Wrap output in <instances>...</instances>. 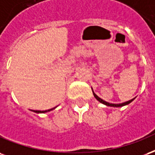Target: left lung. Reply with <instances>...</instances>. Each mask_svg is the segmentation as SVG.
<instances>
[{"instance_id": "1", "label": "left lung", "mask_w": 155, "mask_h": 155, "mask_svg": "<svg viewBox=\"0 0 155 155\" xmlns=\"http://www.w3.org/2000/svg\"><path fill=\"white\" fill-rule=\"evenodd\" d=\"M92 92H93V95H94L95 98L98 101H100L101 103L104 104V105H106V106H108V107H123V106H125V105H128V104H130V102H131L132 101H134V99H131V100H130V101H125V102H124V103H120V104H112V103H109V102H107V101H105L104 100H102L101 98H100L98 96H97V95L95 94L94 91H93V90H92Z\"/></svg>"}]
</instances>
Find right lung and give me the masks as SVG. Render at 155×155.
Masks as SVG:
<instances>
[{
  "label": "right lung",
  "mask_w": 155,
  "mask_h": 155,
  "mask_svg": "<svg viewBox=\"0 0 155 155\" xmlns=\"http://www.w3.org/2000/svg\"><path fill=\"white\" fill-rule=\"evenodd\" d=\"M55 108V107H54ZM54 108H52V109H49V110H33L34 112H36V113H45V112H48V111H50V110H54Z\"/></svg>",
  "instance_id": "right-lung-1"
}]
</instances>
